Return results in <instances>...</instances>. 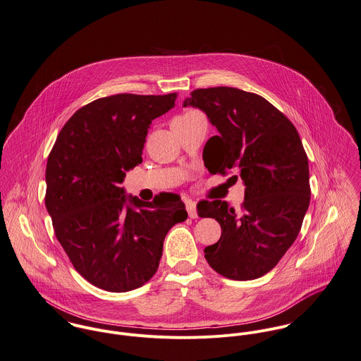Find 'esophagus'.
<instances>
[{
	"instance_id": "1",
	"label": "esophagus",
	"mask_w": 361,
	"mask_h": 361,
	"mask_svg": "<svg viewBox=\"0 0 361 361\" xmlns=\"http://www.w3.org/2000/svg\"><path fill=\"white\" fill-rule=\"evenodd\" d=\"M185 208H187L188 216L191 217V219H195V217L198 216V214H197V204L192 200H185Z\"/></svg>"
}]
</instances>
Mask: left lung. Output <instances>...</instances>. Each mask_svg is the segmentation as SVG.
Masks as SVG:
<instances>
[{"label": "left lung", "instance_id": "obj_1", "mask_svg": "<svg viewBox=\"0 0 361 361\" xmlns=\"http://www.w3.org/2000/svg\"><path fill=\"white\" fill-rule=\"evenodd\" d=\"M183 106L202 110L216 127L202 153L209 173L237 171L245 187L240 211L220 200L198 208L221 227L205 258L228 279L261 278L294 243L310 205L308 159L298 133L267 99L235 87L197 89Z\"/></svg>", "mask_w": 361, "mask_h": 361}]
</instances>
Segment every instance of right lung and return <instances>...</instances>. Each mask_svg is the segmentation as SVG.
<instances>
[{
	"mask_svg": "<svg viewBox=\"0 0 361 361\" xmlns=\"http://www.w3.org/2000/svg\"><path fill=\"white\" fill-rule=\"evenodd\" d=\"M177 94L121 93L97 99L66 123L46 167V208L73 268L92 285L123 293L157 271L169 230L187 219L177 194L152 202L127 195L126 171L142 163L152 120Z\"/></svg>",
	"mask_w": 361,
	"mask_h": 361,
	"instance_id": "add662e5",
	"label": "right lung"
}]
</instances>
